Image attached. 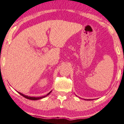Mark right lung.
Wrapping results in <instances>:
<instances>
[{"mask_svg": "<svg viewBox=\"0 0 124 124\" xmlns=\"http://www.w3.org/2000/svg\"><path fill=\"white\" fill-rule=\"evenodd\" d=\"M51 92H52V91H50V92H49V93H48V94H46V96H42V97H30V96H25V95H24V94H23L21 93H20V92H18V93L21 94V96H23V97H25L26 99H30V100H39V99H42V98H43V97H45L47 96L48 95V94H49Z\"/></svg>", "mask_w": 124, "mask_h": 124, "instance_id": "add662e5", "label": "right lung"}]
</instances>
